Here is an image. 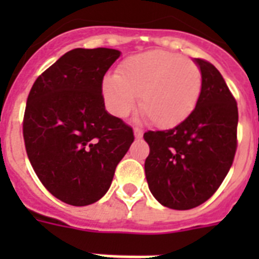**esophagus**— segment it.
<instances>
[{"mask_svg":"<svg viewBox=\"0 0 259 259\" xmlns=\"http://www.w3.org/2000/svg\"><path fill=\"white\" fill-rule=\"evenodd\" d=\"M142 136H144V132H142L141 129L136 127V129H134V137L137 138V140H140V138H142Z\"/></svg>","mask_w":259,"mask_h":259,"instance_id":"34e87169","label":"esophagus"}]
</instances>
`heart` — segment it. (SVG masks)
Instances as JSON below:
<instances>
[{
	"mask_svg": "<svg viewBox=\"0 0 259 259\" xmlns=\"http://www.w3.org/2000/svg\"><path fill=\"white\" fill-rule=\"evenodd\" d=\"M196 63L166 51H149L126 59L118 75L103 79L102 93L110 113L127 117L137 106L160 127L180 123L196 107L201 93Z\"/></svg>",
	"mask_w": 259,
	"mask_h": 259,
	"instance_id": "heart-1",
	"label": "heart"
}]
</instances>
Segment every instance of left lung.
<instances>
[{"label":"left lung","mask_w":259,"mask_h":259,"mask_svg":"<svg viewBox=\"0 0 259 259\" xmlns=\"http://www.w3.org/2000/svg\"><path fill=\"white\" fill-rule=\"evenodd\" d=\"M201 72L196 107L176 127L146 132L150 148L146 181L158 203L191 209L217 192L233 165L237 150L238 107L221 72L195 59Z\"/></svg>","instance_id":"8db88e82"}]
</instances>
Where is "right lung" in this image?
<instances>
[{
	"label": "right lung",
	"mask_w": 259,
	"mask_h": 259,
	"mask_svg": "<svg viewBox=\"0 0 259 259\" xmlns=\"http://www.w3.org/2000/svg\"><path fill=\"white\" fill-rule=\"evenodd\" d=\"M121 52L75 48L42 72L26 101L22 134L42 185L59 200L89 205L109 191L133 130L105 109L102 82Z\"/></svg>",
	"instance_id": "right-lung-1"
}]
</instances>
